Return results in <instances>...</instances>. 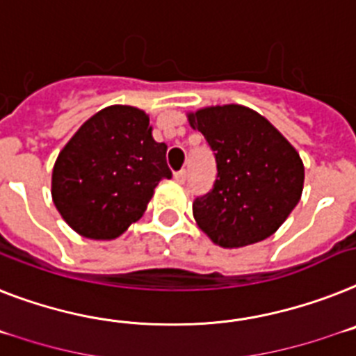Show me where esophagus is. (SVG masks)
Masks as SVG:
<instances>
[{
	"instance_id": "34e87169",
	"label": "esophagus",
	"mask_w": 356,
	"mask_h": 356,
	"mask_svg": "<svg viewBox=\"0 0 356 356\" xmlns=\"http://www.w3.org/2000/svg\"><path fill=\"white\" fill-rule=\"evenodd\" d=\"M173 179H175L179 184H183L184 181H186V170H179V172L173 173Z\"/></svg>"
}]
</instances>
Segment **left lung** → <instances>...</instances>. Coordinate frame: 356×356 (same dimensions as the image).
<instances>
[{
    "label": "left lung",
    "mask_w": 356,
    "mask_h": 356,
    "mask_svg": "<svg viewBox=\"0 0 356 356\" xmlns=\"http://www.w3.org/2000/svg\"><path fill=\"white\" fill-rule=\"evenodd\" d=\"M213 150L217 179L193 201L197 226L222 248L261 243L282 226L300 201L304 164L277 128L243 104L188 113Z\"/></svg>",
    "instance_id": "left-lung-1"
}]
</instances>
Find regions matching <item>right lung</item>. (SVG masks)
<instances>
[{"label":"right lung","mask_w":356,"mask_h":356,"mask_svg":"<svg viewBox=\"0 0 356 356\" xmlns=\"http://www.w3.org/2000/svg\"><path fill=\"white\" fill-rule=\"evenodd\" d=\"M166 145L150 118L127 104L94 113L59 152L52 201L74 232L112 241L141 219L161 179H170Z\"/></svg>","instance_id":"right-lung-1"}]
</instances>
